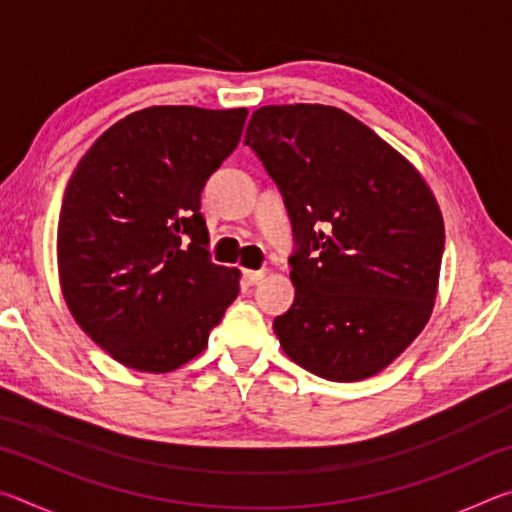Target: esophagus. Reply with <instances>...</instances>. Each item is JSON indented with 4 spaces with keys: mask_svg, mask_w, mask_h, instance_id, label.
<instances>
[{
    "mask_svg": "<svg viewBox=\"0 0 512 512\" xmlns=\"http://www.w3.org/2000/svg\"><path fill=\"white\" fill-rule=\"evenodd\" d=\"M264 275H266V271H250V268H246V271H244V282L246 284H257Z\"/></svg>",
    "mask_w": 512,
    "mask_h": 512,
    "instance_id": "esophagus-1",
    "label": "esophagus"
}]
</instances>
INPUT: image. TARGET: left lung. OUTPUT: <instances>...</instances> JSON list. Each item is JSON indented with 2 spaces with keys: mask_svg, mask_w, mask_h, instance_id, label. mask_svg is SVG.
<instances>
[{
  "mask_svg": "<svg viewBox=\"0 0 512 512\" xmlns=\"http://www.w3.org/2000/svg\"><path fill=\"white\" fill-rule=\"evenodd\" d=\"M246 144L284 196L296 298L273 320L282 350L314 375H377L433 311L445 223L420 171L348 112L320 103L253 112Z\"/></svg>",
  "mask_w": 512,
  "mask_h": 512,
  "instance_id": "obj_1",
  "label": "left lung"
}]
</instances>
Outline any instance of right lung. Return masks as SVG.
I'll return each instance as SVG.
<instances>
[{
	"mask_svg": "<svg viewBox=\"0 0 512 512\" xmlns=\"http://www.w3.org/2000/svg\"><path fill=\"white\" fill-rule=\"evenodd\" d=\"M248 110L153 106L119 119L69 178L58 277L79 327L126 368L171 372L207 348L239 268L207 253L201 192Z\"/></svg>",
	"mask_w": 512,
	"mask_h": 512,
	"instance_id": "obj_1",
	"label": "right lung"
}]
</instances>
